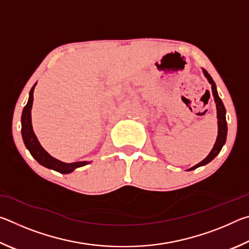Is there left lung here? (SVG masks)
I'll return each mask as SVG.
<instances>
[{
  "instance_id": "1",
  "label": "left lung",
  "mask_w": 249,
  "mask_h": 249,
  "mask_svg": "<svg viewBox=\"0 0 249 249\" xmlns=\"http://www.w3.org/2000/svg\"><path fill=\"white\" fill-rule=\"evenodd\" d=\"M203 70V73L205 75V78L208 79V81L210 82L211 87H212V94L214 96V101H215V104H216V113H217V137H216V141H215V144H214L212 150L210 151V154L206 156V157L202 160L201 162L196 163V166L191 167L190 169L188 170H193V169H196V168H199L201 166H205L206 163H209L210 161H212V160L216 157V156L220 154V151L222 149V147L224 146L225 142H226V136H227V123H226V109L224 107V104H223L222 100L220 96H218L217 93V90H216V86L215 83H214L213 79L211 75L208 73V71L205 69H202Z\"/></svg>"
}]
</instances>
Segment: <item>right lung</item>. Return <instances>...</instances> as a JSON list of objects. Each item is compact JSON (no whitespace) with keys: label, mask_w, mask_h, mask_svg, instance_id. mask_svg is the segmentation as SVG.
Returning <instances> with one entry per match:
<instances>
[{"label":"right lung","mask_w":249,"mask_h":249,"mask_svg":"<svg viewBox=\"0 0 249 249\" xmlns=\"http://www.w3.org/2000/svg\"><path fill=\"white\" fill-rule=\"evenodd\" d=\"M37 82L34 84L33 88L29 91V98L27 101V104L25 105L22 113V137L24 141V144L26 148L29 150V153L36 159L37 162H39L41 166H44L48 169H53L54 171L60 172V174H70L74 169L79 167H83L90 163L91 161H77L67 163L64 161H60L53 156H50L47 151H46L43 146L40 145L38 138L36 137L35 133H34L33 125H32V107L34 101V90H35Z\"/></svg>","instance_id":"right-lung-1"}]
</instances>
